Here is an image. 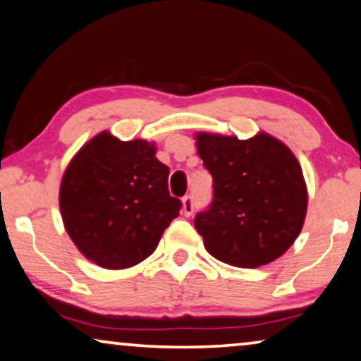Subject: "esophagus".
I'll list each match as a JSON object with an SVG mask.
<instances>
[{
    "label": "esophagus",
    "mask_w": 361,
    "mask_h": 361,
    "mask_svg": "<svg viewBox=\"0 0 361 361\" xmlns=\"http://www.w3.org/2000/svg\"><path fill=\"white\" fill-rule=\"evenodd\" d=\"M195 211V201L193 196H185L183 198V213L185 216H191Z\"/></svg>",
    "instance_id": "1"
}]
</instances>
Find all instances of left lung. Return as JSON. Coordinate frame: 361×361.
I'll return each mask as SVG.
<instances>
[{
  "label": "left lung",
  "instance_id": "left-lung-1",
  "mask_svg": "<svg viewBox=\"0 0 361 361\" xmlns=\"http://www.w3.org/2000/svg\"><path fill=\"white\" fill-rule=\"evenodd\" d=\"M195 138L213 176V201L195 218L206 251L236 267L276 261L294 244L307 214L309 196L295 155L264 132L247 140L206 132Z\"/></svg>",
  "mask_w": 361,
  "mask_h": 361
}]
</instances>
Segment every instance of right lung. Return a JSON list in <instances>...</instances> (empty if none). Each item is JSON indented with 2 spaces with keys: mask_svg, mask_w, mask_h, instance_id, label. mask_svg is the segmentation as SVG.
<instances>
[{
  "mask_svg": "<svg viewBox=\"0 0 361 361\" xmlns=\"http://www.w3.org/2000/svg\"><path fill=\"white\" fill-rule=\"evenodd\" d=\"M155 143L109 132L75 153L61 181L59 206L72 243L104 269H127L153 254L181 209L168 191Z\"/></svg>",
  "mask_w": 361,
  "mask_h": 361,
  "instance_id": "right-lung-1",
  "label": "right lung"
}]
</instances>
